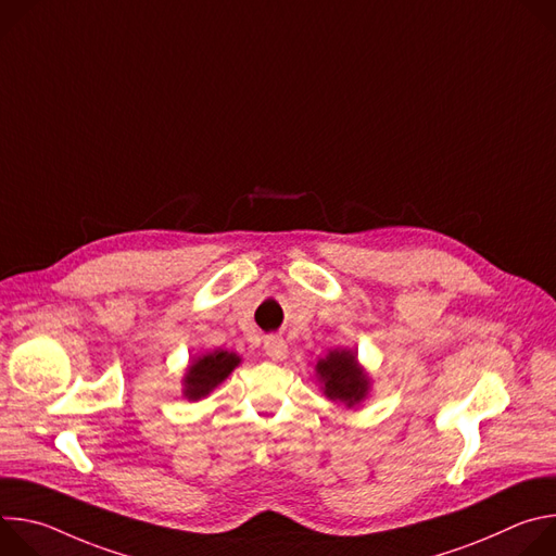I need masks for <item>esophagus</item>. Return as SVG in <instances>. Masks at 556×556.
Instances as JSON below:
<instances>
[{"label": "esophagus", "instance_id": "1", "mask_svg": "<svg viewBox=\"0 0 556 556\" xmlns=\"http://www.w3.org/2000/svg\"><path fill=\"white\" fill-rule=\"evenodd\" d=\"M264 350H266V356L273 361H283L288 356V345L281 337H268L264 341Z\"/></svg>", "mask_w": 556, "mask_h": 556}]
</instances>
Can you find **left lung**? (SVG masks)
<instances>
[{
	"mask_svg": "<svg viewBox=\"0 0 556 556\" xmlns=\"http://www.w3.org/2000/svg\"><path fill=\"white\" fill-rule=\"evenodd\" d=\"M314 369L324 393L334 403L352 409L369 393V376L358 365L356 352L352 350H332L326 358H319Z\"/></svg>",
	"mask_w": 556,
	"mask_h": 556,
	"instance_id": "left-lung-1",
	"label": "left lung"
}]
</instances>
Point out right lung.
Here are the masks:
<instances>
[{"instance_id": "obj_1", "label": "right lung", "mask_w": 556, "mask_h": 556, "mask_svg": "<svg viewBox=\"0 0 556 556\" xmlns=\"http://www.w3.org/2000/svg\"><path fill=\"white\" fill-rule=\"evenodd\" d=\"M242 363V358L237 356L235 352H226V350H215V352H206L202 356H198L185 374V399L189 401H200L206 399V395L219 384L224 382L230 371Z\"/></svg>"}]
</instances>
